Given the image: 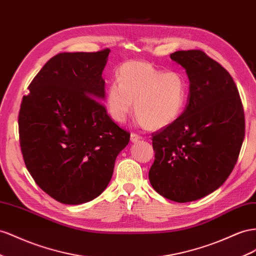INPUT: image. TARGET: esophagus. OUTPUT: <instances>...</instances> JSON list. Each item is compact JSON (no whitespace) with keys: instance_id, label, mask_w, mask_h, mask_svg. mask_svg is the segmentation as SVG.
<instances>
[{"instance_id":"obj_1","label":"esophagus","mask_w":256,"mask_h":256,"mask_svg":"<svg viewBox=\"0 0 256 256\" xmlns=\"http://www.w3.org/2000/svg\"><path fill=\"white\" fill-rule=\"evenodd\" d=\"M142 139V136H140L139 134H134V132H131V134H130V140L132 141V142H138L139 140H141Z\"/></svg>"}]
</instances>
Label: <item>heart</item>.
Returning <instances> with one entry per match:
<instances>
[{"instance_id":"b5f03b06","label":"heart","mask_w":256,"mask_h":256,"mask_svg":"<svg viewBox=\"0 0 256 256\" xmlns=\"http://www.w3.org/2000/svg\"><path fill=\"white\" fill-rule=\"evenodd\" d=\"M188 92L183 72H164L148 62L130 60L120 66L116 82L108 87L106 104L115 122H125L134 102V114L141 125L158 130L181 116Z\"/></svg>"}]
</instances>
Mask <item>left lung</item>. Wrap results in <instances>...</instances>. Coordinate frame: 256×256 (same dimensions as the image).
<instances>
[{"label":"left lung","instance_id":"1","mask_svg":"<svg viewBox=\"0 0 256 256\" xmlns=\"http://www.w3.org/2000/svg\"><path fill=\"white\" fill-rule=\"evenodd\" d=\"M170 58L190 80L188 103L171 125L152 134L153 188L176 202H190L218 190L238 160L244 139V112L236 84L218 61L199 50Z\"/></svg>","mask_w":256,"mask_h":256}]
</instances>
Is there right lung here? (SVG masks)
Here are the masks:
<instances>
[{
  "mask_svg": "<svg viewBox=\"0 0 256 256\" xmlns=\"http://www.w3.org/2000/svg\"><path fill=\"white\" fill-rule=\"evenodd\" d=\"M108 54L104 48L56 54L33 78L20 106L26 167L40 188L61 204H80L98 197L130 140L100 101Z\"/></svg>",
  "mask_w": 256,
  "mask_h": 256,
  "instance_id": "obj_1",
  "label": "right lung"
}]
</instances>
